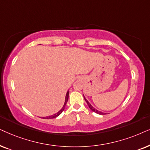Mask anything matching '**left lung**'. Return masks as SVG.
<instances>
[{"label":"left lung","instance_id":"obj_1","mask_svg":"<svg viewBox=\"0 0 150 150\" xmlns=\"http://www.w3.org/2000/svg\"><path fill=\"white\" fill-rule=\"evenodd\" d=\"M83 97H84V96H83ZM84 99H85V101H86V103H87L88 105L89 108L91 109L92 111L94 112L97 113V114H99V115H105V113H104V112H101V111H99V110H97V109H95V108H93V105H92L91 104V103H90L88 102V100H87L85 98V97H84Z\"/></svg>","mask_w":150,"mask_h":150}]
</instances>
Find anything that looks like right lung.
Listing matches in <instances>:
<instances>
[{"label":"right lung","instance_id":"right-lung-1","mask_svg":"<svg viewBox=\"0 0 150 150\" xmlns=\"http://www.w3.org/2000/svg\"><path fill=\"white\" fill-rule=\"evenodd\" d=\"M69 92L68 91L67 93V95H66V97H65V102H64V104L62 108L60 110L59 112H57L56 114H54L53 115H51V116H49V117H43V119H54L55 117H58V116L60 115V114L62 112L64 111V110L65 108V106H66V104H67V101H68V99H69Z\"/></svg>","mask_w":150,"mask_h":150}]
</instances>
